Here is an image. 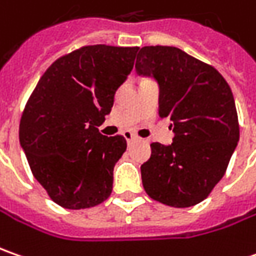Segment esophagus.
Returning a JSON list of instances; mask_svg holds the SVG:
<instances>
[{
  "label": "esophagus",
  "instance_id": "1",
  "mask_svg": "<svg viewBox=\"0 0 256 256\" xmlns=\"http://www.w3.org/2000/svg\"><path fill=\"white\" fill-rule=\"evenodd\" d=\"M123 136H124V138H126V142H128V144H130L132 142H134V140L137 138L136 134H133L132 132H124V133H123Z\"/></svg>",
  "mask_w": 256,
  "mask_h": 256
}]
</instances>
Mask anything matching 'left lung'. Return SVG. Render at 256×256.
<instances>
[{
  "label": "left lung",
  "mask_w": 256,
  "mask_h": 256,
  "mask_svg": "<svg viewBox=\"0 0 256 256\" xmlns=\"http://www.w3.org/2000/svg\"><path fill=\"white\" fill-rule=\"evenodd\" d=\"M136 70L157 80L158 114L170 118L176 134L170 146L150 144L143 187L166 206H196L224 177L240 140L231 88L216 68L176 46H143Z\"/></svg>",
  "instance_id": "obj_1"
}]
</instances>
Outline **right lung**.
<instances>
[{
	"instance_id": "1",
	"label": "right lung",
	"mask_w": 256,
	"mask_h": 256,
	"mask_svg": "<svg viewBox=\"0 0 256 256\" xmlns=\"http://www.w3.org/2000/svg\"><path fill=\"white\" fill-rule=\"evenodd\" d=\"M138 46L88 45L56 59L40 76L20 122V143L34 177L68 210L99 206L113 188L123 136L99 132Z\"/></svg>"
}]
</instances>
